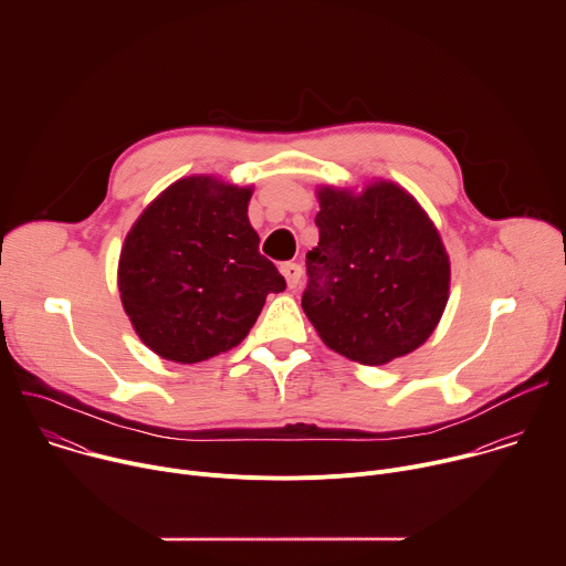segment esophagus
Segmentation results:
<instances>
[{
	"instance_id": "obj_1",
	"label": "esophagus",
	"mask_w": 566,
	"mask_h": 566,
	"mask_svg": "<svg viewBox=\"0 0 566 566\" xmlns=\"http://www.w3.org/2000/svg\"><path fill=\"white\" fill-rule=\"evenodd\" d=\"M280 271H282V275H284V280H286L289 289H295V286L300 284V277H302V266H300V264H295V262H284V264L280 266Z\"/></svg>"
}]
</instances>
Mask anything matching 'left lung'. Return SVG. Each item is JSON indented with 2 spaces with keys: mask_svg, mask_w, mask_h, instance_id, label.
Masks as SVG:
<instances>
[{
  "mask_svg": "<svg viewBox=\"0 0 566 566\" xmlns=\"http://www.w3.org/2000/svg\"><path fill=\"white\" fill-rule=\"evenodd\" d=\"M319 241L302 308L340 356L378 367L419 349L450 297V258L421 203L394 181L319 186Z\"/></svg>",
  "mask_w": 566,
  "mask_h": 566,
  "instance_id": "left-lung-1",
  "label": "left lung"
}]
</instances>
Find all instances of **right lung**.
Returning a JSON list of instances; mask_svg holds the SVG:
<instances>
[{"label": "right lung", "mask_w": 566, "mask_h": 566, "mask_svg": "<svg viewBox=\"0 0 566 566\" xmlns=\"http://www.w3.org/2000/svg\"><path fill=\"white\" fill-rule=\"evenodd\" d=\"M253 186L192 175L160 192L129 228L118 291L156 356L192 365L249 336L269 293L286 289L249 221Z\"/></svg>", "instance_id": "1"}]
</instances>
